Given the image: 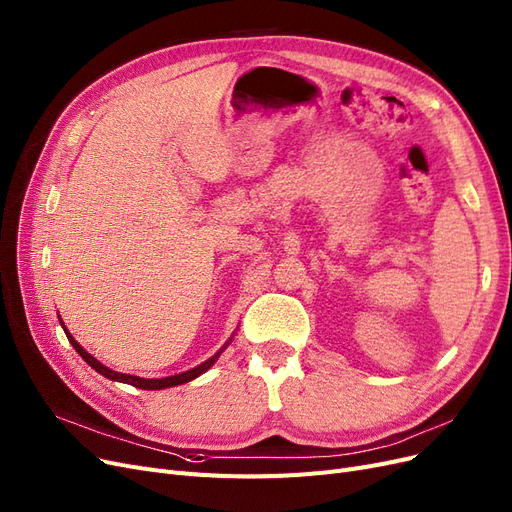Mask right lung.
I'll list each match as a JSON object with an SVG mask.
<instances>
[{
  "instance_id": "add662e5",
  "label": "right lung",
  "mask_w": 512,
  "mask_h": 512,
  "mask_svg": "<svg viewBox=\"0 0 512 512\" xmlns=\"http://www.w3.org/2000/svg\"><path fill=\"white\" fill-rule=\"evenodd\" d=\"M63 325V323H61ZM65 329V327H63ZM65 335H67V339L71 342V346L75 348V352H78L84 361L94 369V371H99L101 375H105V377H109V380H116V382H124V384H130V386H135V388H141V390H162V388H170V386H179V384H185V382H192V380H196V377L200 375V373H204L206 369H211L213 365H215V361L219 358V354L223 352V348L227 346H223L217 354H213L211 358H208L206 363H202V365H198V367H194V369H189V371H185V373H179V375H170V377H162V380H145V377H137V375H126V373H118V371H111V369H107L105 365H101L97 358L94 356H90L78 342H75V339L71 337V333L65 329Z\"/></svg>"
}]
</instances>
